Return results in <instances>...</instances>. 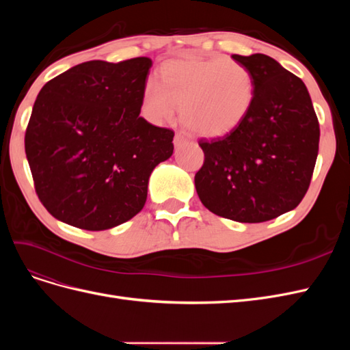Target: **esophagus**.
I'll return each mask as SVG.
<instances>
[{"label":"esophagus","instance_id":"1","mask_svg":"<svg viewBox=\"0 0 350 350\" xmlns=\"http://www.w3.org/2000/svg\"><path fill=\"white\" fill-rule=\"evenodd\" d=\"M187 142H188V139H187L184 134H181V133H176L175 134V139H174V144L175 146H181V144H184Z\"/></svg>","mask_w":350,"mask_h":350}]
</instances>
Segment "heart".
<instances>
[{"instance_id":"b5f03b06","label":"heart","mask_w":350,"mask_h":350,"mask_svg":"<svg viewBox=\"0 0 350 350\" xmlns=\"http://www.w3.org/2000/svg\"><path fill=\"white\" fill-rule=\"evenodd\" d=\"M254 98L252 72L234 58L175 59L162 67L161 81L147 80L142 111L159 124L171 120L181 105L188 129L204 137H221L247 118Z\"/></svg>"}]
</instances>
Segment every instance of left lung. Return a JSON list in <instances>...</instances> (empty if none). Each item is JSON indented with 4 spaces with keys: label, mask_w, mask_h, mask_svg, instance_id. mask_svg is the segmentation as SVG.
<instances>
[{
    "label": "left lung",
    "mask_w": 350,
    "mask_h": 350,
    "mask_svg": "<svg viewBox=\"0 0 350 350\" xmlns=\"http://www.w3.org/2000/svg\"><path fill=\"white\" fill-rule=\"evenodd\" d=\"M232 58L256 83L248 116L234 131L198 144L204 162L194 176L211 213L260 224L298 206L311 184L320 124L304 81L264 54Z\"/></svg>",
    "instance_id": "1"
}]
</instances>
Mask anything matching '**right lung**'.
Masks as SVG:
<instances>
[{"instance_id":"add662e5","label":"right lung","mask_w":350,"mask_h":350,"mask_svg":"<svg viewBox=\"0 0 350 350\" xmlns=\"http://www.w3.org/2000/svg\"><path fill=\"white\" fill-rule=\"evenodd\" d=\"M152 64L88 61L40 89L25 150L35 191L55 219L103 230L143 208L149 176L172 156L175 135L140 116Z\"/></svg>"}]
</instances>
